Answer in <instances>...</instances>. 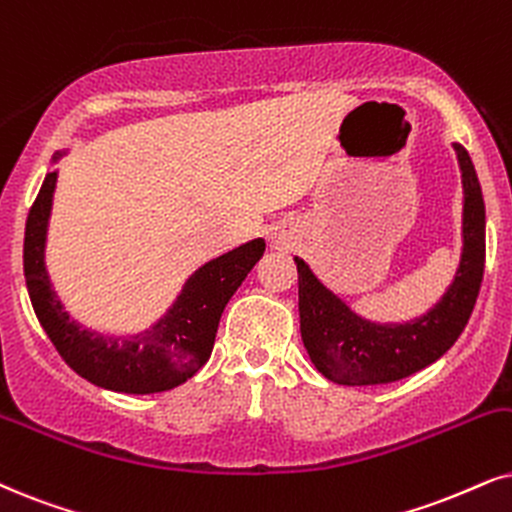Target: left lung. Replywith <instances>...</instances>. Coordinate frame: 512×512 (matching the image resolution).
<instances>
[{
    "mask_svg": "<svg viewBox=\"0 0 512 512\" xmlns=\"http://www.w3.org/2000/svg\"><path fill=\"white\" fill-rule=\"evenodd\" d=\"M463 177V255L454 283L428 314L380 326L361 319L295 257L300 276V331L309 359L338 385H383L435 361L468 323L484 274V198L468 151L454 144Z\"/></svg>",
    "mask_w": 512,
    "mask_h": 512,
    "instance_id": "1",
    "label": "left lung"
}]
</instances>
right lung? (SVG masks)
<instances>
[{
	"label": "right lung",
	"instance_id": "1",
	"mask_svg": "<svg viewBox=\"0 0 512 512\" xmlns=\"http://www.w3.org/2000/svg\"><path fill=\"white\" fill-rule=\"evenodd\" d=\"M58 158L61 153L54 155ZM54 189L56 172H49L25 222L23 271L32 309L58 354L77 375L103 390L153 394L186 383L210 359L226 302L262 257V238L203 264L153 328L129 338H106L70 319L51 288L44 243Z\"/></svg>",
	"mask_w": 512,
	"mask_h": 512
}]
</instances>
